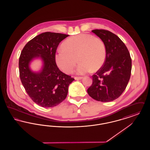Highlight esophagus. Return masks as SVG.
Here are the masks:
<instances>
[{
	"label": "esophagus",
	"instance_id": "esophagus-1",
	"mask_svg": "<svg viewBox=\"0 0 150 150\" xmlns=\"http://www.w3.org/2000/svg\"><path fill=\"white\" fill-rule=\"evenodd\" d=\"M74 78L75 80H80V79H83V77L82 76H75Z\"/></svg>",
	"mask_w": 150,
	"mask_h": 150
}]
</instances>
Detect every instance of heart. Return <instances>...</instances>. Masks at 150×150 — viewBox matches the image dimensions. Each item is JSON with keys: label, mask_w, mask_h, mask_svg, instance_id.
Returning a JSON list of instances; mask_svg holds the SVG:
<instances>
[{"label": "heart", "mask_w": 150, "mask_h": 150, "mask_svg": "<svg viewBox=\"0 0 150 150\" xmlns=\"http://www.w3.org/2000/svg\"><path fill=\"white\" fill-rule=\"evenodd\" d=\"M62 48L56 50L55 61L59 68L66 74L74 71L77 64H80L76 72L85 74L100 69L106 58V48L99 38L82 34L72 36L66 40Z\"/></svg>", "instance_id": "obj_1"}]
</instances>
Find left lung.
Here are the masks:
<instances>
[{"instance_id": "left-lung-1", "label": "left lung", "mask_w": 150, "mask_h": 150, "mask_svg": "<svg viewBox=\"0 0 150 150\" xmlns=\"http://www.w3.org/2000/svg\"><path fill=\"white\" fill-rule=\"evenodd\" d=\"M92 31L105 43L106 58L103 66L92 75V84L87 92L96 100L112 101L121 96L128 85L132 59L127 47L116 35L104 29Z\"/></svg>"}]
</instances>
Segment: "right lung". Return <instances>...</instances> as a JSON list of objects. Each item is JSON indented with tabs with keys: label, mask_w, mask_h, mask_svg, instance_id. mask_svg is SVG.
<instances>
[{
	"label": "right lung",
	"mask_w": 150,
	"mask_h": 150,
	"mask_svg": "<svg viewBox=\"0 0 150 150\" xmlns=\"http://www.w3.org/2000/svg\"><path fill=\"white\" fill-rule=\"evenodd\" d=\"M69 35L45 32L27 43L19 58V72L22 84L30 98L43 107H53L66 98L68 87L75 80L60 71L55 61L59 43ZM40 57L44 62L42 71L34 73L29 69V62Z\"/></svg>",
	"instance_id": "add662e5"
}]
</instances>
